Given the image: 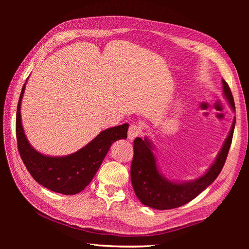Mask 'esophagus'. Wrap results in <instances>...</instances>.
Segmentation results:
<instances>
[{
    "mask_svg": "<svg viewBox=\"0 0 249 249\" xmlns=\"http://www.w3.org/2000/svg\"><path fill=\"white\" fill-rule=\"evenodd\" d=\"M140 135V129L136 125H130L128 129V139L130 141H133L137 136Z\"/></svg>",
    "mask_w": 249,
    "mask_h": 249,
    "instance_id": "1",
    "label": "esophagus"
}]
</instances>
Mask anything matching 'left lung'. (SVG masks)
<instances>
[{
	"label": "left lung",
	"mask_w": 249,
	"mask_h": 249,
	"mask_svg": "<svg viewBox=\"0 0 249 249\" xmlns=\"http://www.w3.org/2000/svg\"><path fill=\"white\" fill-rule=\"evenodd\" d=\"M223 95L230 107L235 111L233 96L228 84L222 80ZM236 118L221 150L208 171L194 180L174 181L166 178L159 169L156 158L153 153V145L147 137L134 140V155L131 163V181L134 192L140 202L156 210H168L180 207L200 195L210 186L221 173L226 161L228 151L232 142Z\"/></svg>",
	"instance_id": "obj_1"
}]
</instances>
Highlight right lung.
<instances>
[{
    "mask_svg": "<svg viewBox=\"0 0 249 249\" xmlns=\"http://www.w3.org/2000/svg\"><path fill=\"white\" fill-rule=\"evenodd\" d=\"M24 84L17 106L16 135L21 159L32 178L46 189L63 194L75 195L82 192L93 179L111 145L117 140L126 139L127 123L108 128L89 143L65 156H48L34 149L26 138L21 121V102Z\"/></svg>",
    "mask_w": 249,
    "mask_h": 249,
    "instance_id": "1",
    "label": "right lung"
}]
</instances>
